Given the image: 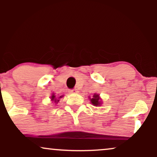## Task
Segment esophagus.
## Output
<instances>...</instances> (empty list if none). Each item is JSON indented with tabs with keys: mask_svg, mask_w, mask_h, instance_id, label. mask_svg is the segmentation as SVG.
<instances>
[{
	"mask_svg": "<svg viewBox=\"0 0 157 157\" xmlns=\"http://www.w3.org/2000/svg\"><path fill=\"white\" fill-rule=\"evenodd\" d=\"M70 92H71V93H77V92H78V90H77V89L70 90Z\"/></svg>",
	"mask_w": 157,
	"mask_h": 157,
	"instance_id": "obj_1",
	"label": "esophagus"
}]
</instances>
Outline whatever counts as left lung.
<instances>
[{
  "label": "left lung",
  "mask_w": 157,
  "mask_h": 157,
  "mask_svg": "<svg viewBox=\"0 0 157 157\" xmlns=\"http://www.w3.org/2000/svg\"><path fill=\"white\" fill-rule=\"evenodd\" d=\"M89 98H90V97H89ZM90 100H91V102L93 104V105H94V106L100 105V104H101L100 96H99L98 94H94V95L92 98L90 99Z\"/></svg>",
  "instance_id": "obj_1"
}]
</instances>
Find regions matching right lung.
<instances>
[{"label":"right lung","mask_w":157,"mask_h":157,"mask_svg":"<svg viewBox=\"0 0 157 157\" xmlns=\"http://www.w3.org/2000/svg\"><path fill=\"white\" fill-rule=\"evenodd\" d=\"M63 97V95H61V96H59V97H56L55 95V94H52V95L51 97V100H52V101L55 102V103H57V102H59V100H60V99L62 98Z\"/></svg>","instance_id":"right-lung-1"}]
</instances>
